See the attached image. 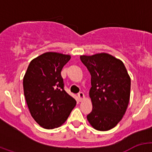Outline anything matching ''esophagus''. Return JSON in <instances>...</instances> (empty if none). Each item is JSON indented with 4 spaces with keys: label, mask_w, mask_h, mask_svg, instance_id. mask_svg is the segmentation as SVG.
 Returning <instances> with one entry per match:
<instances>
[{
    "label": "esophagus",
    "mask_w": 152,
    "mask_h": 152,
    "mask_svg": "<svg viewBox=\"0 0 152 152\" xmlns=\"http://www.w3.org/2000/svg\"><path fill=\"white\" fill-rule=\"evenodd\" d=\"M78 98H79V102H82L84 99V98H85V95H84V93H82V92H79V93H78Z\"/></svg>",
    "instance_id": "34e87169"
}]
</instances>
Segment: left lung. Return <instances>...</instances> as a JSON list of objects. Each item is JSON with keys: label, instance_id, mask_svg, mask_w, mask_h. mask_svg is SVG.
<instances>
[{"label": "left lung", "instance_id": "8db88e82", "mask_svg": "<svg viewBox=\"0 0 152 152\" xmlns=\"http://www.w3.org/2000/svg\"><path fill=\"white\" fill-rule=\"evenodd\" d=\"M80 59L91 75L93 110L87 120L99 131L111 129L121 120L129 102L131 79L126 67L105 53L81 56Z\"/></svg>", "mask_w": 152, "mask_h": 152}]
</instances>
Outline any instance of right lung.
Wrapping results in <instances>:
<instances>
[{"instance_id": "obj_1", "label": "right lung", "mask_w": 152, "mask_h": 152, "mask_svg": "<svg viewBox=\"0 0 152 152\" xmlns=\"http://www.w3.org/2000/svg\"><path fill=\"white\" fill-rule=\"evenodd\" d=\"M69 55L48 52L34 59L23 78L26 101L32 118L47 129L65 122L76 102L65 90L61 76Z\"/></svg>"}]
</instances>
